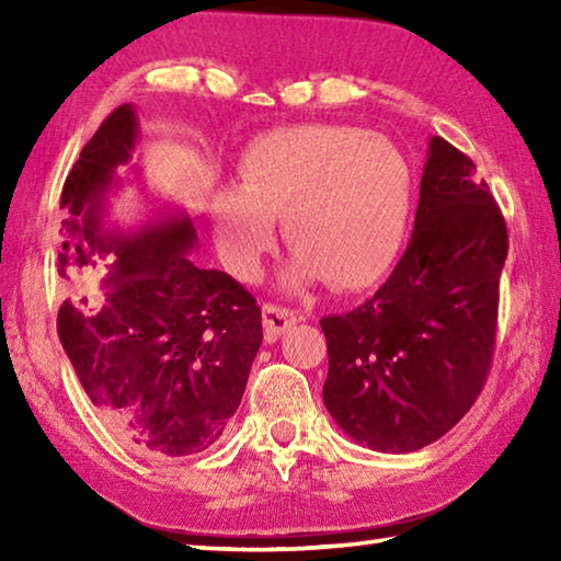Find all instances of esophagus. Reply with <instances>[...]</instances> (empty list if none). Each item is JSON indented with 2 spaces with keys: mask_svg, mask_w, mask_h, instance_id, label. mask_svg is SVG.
I'll list each match as a JSON object with an SVG mask.
<instances>
[{
  "mask_svg": "<svg viewBox=\"0 0 561 561\" xmlns=\"http://www.w3.org/2000/svg\"><path fill=\"white\" fill-rule=\"evenodd\" d=\"M262 319H264V329H267L270 336H282L289 327L297 324V314H294L291 309L277 307V304H264Z\"/></svg>",
  "mask_w": 561,
  "mask_h": 561,
  "instance_id": "obj_1",
  "label": "esophagus"
}]
</instances>
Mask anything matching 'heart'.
<instances>
[{
  "label": "heart",
  "mask_w": 561,
  "mask_h": 561,
  "mask_svg": "<svg viewBox=\"0 0 561 561\" xmlns=\"http://www.w3.org/2000/svg\"><path fill=\"white\" fill-rule=\"evenodd\" d=\"M220 257L250 279L274 244V217L294 247L287 287L329 279L371 287L401 252L411 215V168L391 140L351 126L264 133L240 160V187L213 195Z\"/></svg>",
  "instance_id": "heart-1"
}]
</instances>
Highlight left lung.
Listing matches in <instances>:
<instances>
[{
	"mask_svg": "<svg viewBox=\"0 0 561 561\" xmlns=\"http://www.w3.org/2000/svg\"><path fill=\"white\" fill-rule=\"evenodd\" d=\"M507 227L474 163L433 136L413 237L358 309L321 319L324 405L351 440L411 453L470 411L495 351Z\"/></svg>",
	"mask_w": 561,
	"mask_h": 561,
	"instance_id": "left-lung-1",
	"label": "left lung"
}]
</instances>
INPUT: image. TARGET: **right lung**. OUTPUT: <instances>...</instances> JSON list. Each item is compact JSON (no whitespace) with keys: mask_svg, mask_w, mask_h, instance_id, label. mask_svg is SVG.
Instances as JSON below:
<instances>
[{"mask_svg":"<svg viewBox=\"0 0 561 561\" xmlns=\"http://www.w3.org/2000/svg\"><path fill=\"white\" fill-rule=\"evenodd\" d=\"M138 138L136 106L123 103L66 178L59 274L71 299L56 327L108 428L140 453L183 458L220 440L240 408L262 309L230 274L190 260L197 232L183 207L156 201L136 225L113 220L111 197L140 180Z\"/></svg>","mask_w":561,"mask_h":561,"instance_id":"1","label":"right lung"}]
</instances>
